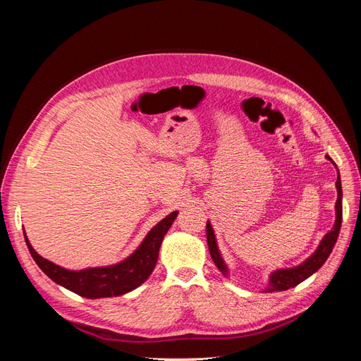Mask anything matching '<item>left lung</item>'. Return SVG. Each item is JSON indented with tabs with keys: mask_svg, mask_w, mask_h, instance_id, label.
Returning a JSON list of instances; mask_svg holds the SVG:
<instances>
[{
	"mask_svg": "<svg viewBox=\"0 0 361 361\" xmlns=\"http://www.w3.org/2000/svg\"><path fill=\"white\" fill-rule=\"evenodd\" d=\"M325 158L334 164V161L329 155H326ZM334 166H336V164H334ZM336 190H337L336 223H334L331 231L322 238L319 247L316 248L314 253L310 257L305 259L301 265L293 267V268L277 269V271L272 272V274L269 276V283H268V288L265 289V292L288 290V289H290L293 286L300 285L301 281H304L305 279H309L312 274H314V272L318 271L325 264V260L329 259L330 253L333 251V247H334V244L337 241L338 232H341V226H342V183H341V174H338V170H337ZM206 238H207V247H209V253H211V257L214 260V264L227 277L228 269H227V265L224 264V260L221 257L220 250H218L214 228H212L209 221L206 223Z\"/></svg>",
	"mask_w": 361,
	"mask_h": 361,
	"instance_id": "1",
	"label": "left lung"
}]
</instances>
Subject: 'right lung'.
I'll list each match as a JSON object with an SVG mask.
<instances>
[{
  "label": "right lung",
  "instance_id": "add662e5",
  "mask_svg": "<svg viewBox=\"0 0 361 361\" xmlns=\"http://www.w3.org/2000/svg\"><path fill=\"white\" fill-rule=\"evenodd\" d=\"M178 211L171 212L164 220H161L147 236L143 243L134 251L133 255L126 257L123 262H118L116 265L99 267V268H87L81 271H71L61 268L51 260L43 259L36 253V250L31 247L28 238L24 232L25 243L30 253L35 259L39 268L45 274L57 283V285L66 288L75 293L81 295L84 298H108L118 297L126 292L134 290L141 283H145L154 271L159 247L164 236L169 232Z\"/></svg>",
  "mask_w": 361,
  "mask_h": 361
}]
</instances>
